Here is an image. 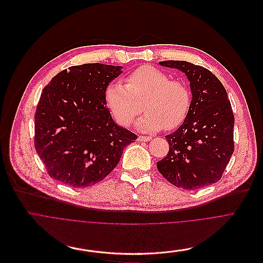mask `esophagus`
<instances>
[{
    "instance_id": "esophagus-1",
    "label": "esophagus",
    "mask_w": 263,
    "mask_h": 263,
    "mask_svg": "<svg viewBox=\"0 0 263 263\" xmlns=\"http://www.w3.org/2000/svg\"><path fill=\"white\" fill-rule=\"evenodd\" d=\"M151 139H152L151 137H145V136H139V138H138V140L141 141V142H148Z\"/></svg>"
}]
</instances>
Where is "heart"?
Here are the masks:
<instances>
[{
  "label": "heart",
  "instance_id": "b5f03b06",
  "mask_svg": "<svg viewBox=\"0 0 263 263\" xmlns=\"http://www.w3.org/2000/svg\"><path fill=\"white\" fill-rule=\"evenodd\" d=\"M126 84L112 83L106 91V103L115 120L128 126L142 108L146 113L136 126L145 133L174 129L186 118L191 108V93L185 84L171 81L153 66H141L126 78Z\"/></svg>",
  "mask_w": 263,
  "mask_h": 263
}]
</instances>
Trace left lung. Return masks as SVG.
<instances>
[{
    "label": "left lung",
    "instance_id": "obj_1",
    "mask_svg": "<svg viewBox=\"0 0 263 263\" xmlns=\"http://www.w3.org/2000/svg\"><path fill=\"white\" fill-rule=\"evenodd\" d=\"M159 63L186 76L192 100L183 123L166 136L169 152L156 167L170 183L184 190L216 183L234 151V116L226 89L202 66L186 61Z\"/></svg>",
    "mask_w": 263,
    "mask_h": 263
}]
</instances>
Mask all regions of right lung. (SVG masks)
Wrapping results in <instances>:
<instances>
[{
	"mask_svg": "<svg viewBox=\"0 0 263 263\" xmlns=\"http://www.w3.org/2000/svg\"><path fill=\"white\" fill-rule=\"evenodd\" d=\"M122 66L89 63L51 79L35 113V149L48 175L72 186H91L108 176L123 149L137 140L116 124L106 106L109 84Z\"/></svg>",
	"mask_w": 263,
	"mask_h": 263,
	"instance_id": "1",
	"label": "right lung"
}]
</instances>
